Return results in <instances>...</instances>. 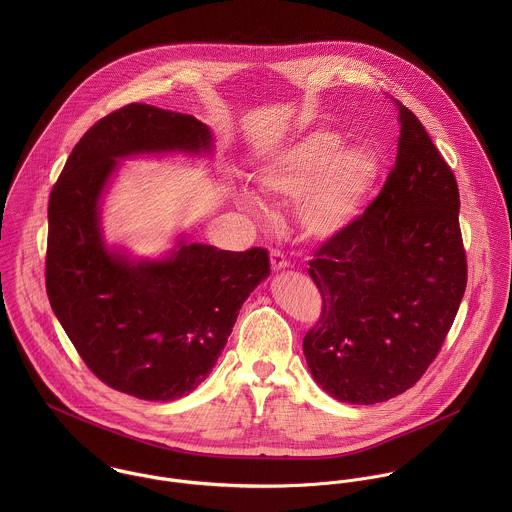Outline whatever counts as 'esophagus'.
Instances as JSON below:
<instances>
[{"label": "esophagus", "mask_w": 512, "mask_h": 512, "mask_svg": "<svg viewBox=\"0 0 512 512\" xmlns=\"http://www.w3.org/2000/svg\"><path fill=\"white\" fill-rule=\"evenodd\" d=\"M270 264H272L274 272H280V270L288 268V260H286L284 252H280V250H272L270 252Z\"/></svg>", "instance_id": "1"}]
</instances>
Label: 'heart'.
Masks as SVG:
<instances>
[{"mask_svg": "<svg viewBox=\"0 0 512 512\" xmlns=\"http://www.w3.org/2000/svg\"><path fill=\"white\" fill-rule=\"evenodd\" d=\"M382 177V161L370 146L341 147L327 130L311 132L274 155L260 171L262 191L274 199L297 201L295 217L317 240L341 236L365 215ZM242 203L264 213V203L244 195Z\"/></svg>", "mask_w": 512, "mask_h": 512, "instance_id": "b5f03b06", "label": "heart"}]
</instances>
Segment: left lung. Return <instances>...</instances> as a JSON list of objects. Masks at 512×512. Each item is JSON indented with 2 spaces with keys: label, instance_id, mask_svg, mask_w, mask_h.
Segmentation results:
<instances>
[{
  "label": "left lung",
  "instance_id": "obj_1",
  "mask_svg": "<svg viewBox=\"0 0 512 512\" xmlns=\"http://www.w3.org/2000/svg\"><path fill=\"white\" fill-rule=\"evenodd\" d=\"M398 108V153L378 197L307 274L323 309L303 337L317 384L349 404L412 388L434 363L467 286L459 189L422 122Z\"/></svg>",
  "mask_w": 512,
  "mask_h": 512
}]
</instances>
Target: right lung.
Returning <instances> with one entry per match:
<instances>
[{"label": "right lung", "instance_id": "obj_1", "mask_svg": "<svg viewBox=\"0 0 512 512\" xmlns=\"http://www.w3.org/2000/svg\"><path fill=\"white\" fill-rule=\"evenodd\" d=\"M209 144V128L189 114L128 104L80 138L51 191V307L84 365L142 400L181 398L209 376L242 303L270 276V258L266 248L181 240L167 258L136 264L104 246L98 201L118 157Z\"/></svg>", "mask_w": 512, "mask_h": 512}]
</instances>
